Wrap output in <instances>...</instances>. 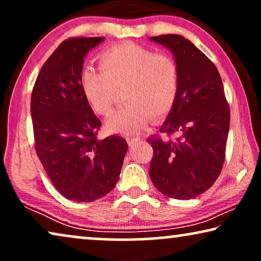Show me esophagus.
I'll list each match as a JSON object with an SVG mask.
<instances>
[{
    "label": "esophagus",
    "instance_id": "obj_1",
    "mask_svg": "<svg viewBox=\"0 0 261 261\" xmlns=\"http://www.w3.org/2000/svg\"><path fill=\"white\" fill-rule=\"evenodd\" d=\"M138 141H140V138H138V137H128L127 138V142L129 145H133V144H135V142H138Z\"/></svg>",
    "mask_w": 261,
    "mask_h": 261
}]
</instances>
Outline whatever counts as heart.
<instances>
[{
  "label": "heart",
  "instance_id": "b5f03b06",
  "mask_svg": "<svg viewBox=\"0 0 261 261\" xmlns=\"http://www.w3.org/2000/svg\"><path fill=\"white\" fill-rule=\"evenodd\" d=\"M178 84V66L170 56L135 44L113 46L99 56V69L85 67L81 73L84 97L101 115L110 112L116 90L124 88L127 105L107 120V128L121 134L140 132L149 116H165L176 102Z\"/></svg>",
  "mask_w": 261,
  "mask_h": 261
}]
</instances>
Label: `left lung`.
<instances>
[{"label": "left lung", "instance_id": "left-lung-1", "mask_svg": "<svg viewBox=\"0 0 261 261\" xmlns=\"http://www.w3.org/2000/svg\"><path fill=\"white\" fill-rule=\"evenodd\" d=\"M149 40L169 48L179 72L176 102L160 130L174 141L149 138V178L163 195L190 199L208 190L222 170L230 113L216 66L190 40L178 34Z\"/></svg>", "mask_w": 261, "mask_h": 261}]
</instances>
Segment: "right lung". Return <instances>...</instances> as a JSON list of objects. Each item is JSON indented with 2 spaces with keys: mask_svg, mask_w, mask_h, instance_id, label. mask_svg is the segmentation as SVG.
Listing matches in <instances>:
<instances>
[{
  "mask_svg": "<svg viewBox=\"0 0 261 261\" xmlns=\"http://www.w3.org/2000/svg\"><path fill=\"white\" fill-rule=\"evenodd\" d=\"M105 38L67 39L42 65L31 98L35 149L64 197L92 202L115 188L128 145L119 135L99 140L101 121L81 85L84 58Z\"/></svg>",
  "mask_w": 261,
  "mask_h": 261,
  "instance_id": "obj_1",
  "label": "right lung"
}]
</instances>
